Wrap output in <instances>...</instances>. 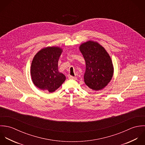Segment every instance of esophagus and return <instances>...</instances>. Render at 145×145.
I'll return each mask as SVG.
<instances>
[{
	"label": "esophagus",
	"instance_id": "1",
	"mask_svg": "<svg viewBox=\"0 0 145 145\" xmlns=\"http://www.w3.org/2000/svg\"><path fill=\"white\" fill-rule=\"evenodd\" d=\"M68 78H69V79H70V80H76L77 79L76 77H73V76H69Z\"/></svg>",
	"mask_w": 145,
	"mask_h": 145
}]
</instances>
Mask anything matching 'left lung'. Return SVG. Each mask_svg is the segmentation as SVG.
I'll return each instance as SVG.
<instances>
[{"label":"left lung","instance_id":"8db88e82","mask_svg":"<svg viewBox=\"0 0 145 145\" xmlns=\"http://www.w3.org/2000/svg\"><path fill=\"white\" fill-rule=\"evenodd\" d=\"M86 62L85 84L91 91H99L111 81L114 67L112 60L104 47L96 41H88L79 47Z\"/></svg>","mask_w":145,"mask_h":145}]
</instances>
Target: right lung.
<instances>
[{
  "mask_svg": "<svg viewBox=\"0 0 145 145\" xmlns=\"http://www.w3.org/2000/svg\"><path fill=\"white\" fill-rule=\"evenodd\" d=\"M63 50L58 46L41 49L34 56L31 65L33 84L42 90L53 92L65 80V76L58 71V60Z\"/></svg>",
  "mask_w": 145,
  "mask_h": 145,
  "instance_id": "add662e5",
  "label": "right lung"
}]
</instances>
